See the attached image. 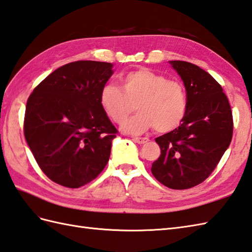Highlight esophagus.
Instances as JSON below:
<instances>
[{
    "label": "esophagus",
    "instance_id": "obj_1",
    "mask_svg": "<svg viewBox=\"0 0 252 252\" xmlns=\"http://www.w3.org/2000/svg\"><path fill=\"white\" fill-rule=\"evenodd\" d=\"M133 140H134V142H135L136 144L143 145V144H145V143L149 142V138H147V137H134Z\"/></svg>",
    "mask_w": 252,
    "mask_h": 252
}]
</instances>
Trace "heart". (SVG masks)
I'll use <instances>...</instances> for the list:
<instances>
[{
  "instance_id": "obj_1",
  "label": "heart",
  "mask_w": 252,
  "mask_h": 252,
  "mask_svg": "<svg viewBox=\"0 0 252 252\" xmlns=\"http://www.w3.org/2000/svg\"><path fill=\"white\" fill-rule=\"evenodd\" d=\"M120 90L106 84L99 92V104L103 112L115 124H122L130 115L134 105L137 114L121 126L128 134H142L155 126L160 133L175 130L183 122L188 97L179 80L140 68L122 76Z\"/></svg>"
}]
</instances>
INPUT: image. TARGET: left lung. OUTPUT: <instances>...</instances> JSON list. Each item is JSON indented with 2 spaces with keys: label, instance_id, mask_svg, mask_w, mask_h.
<instances>
[{
  "label": "left lung",
  "instance_id": "1",
  "mask_svg": "<svg viewBox=\"0 0 252 252\" xmlns=\"http://www.w3.org/2000/svg\"><path fill=\"white\" fill-rule=\"evenodd\" d=\"M180 76L188 108L178 127L156 138L161 155L151 173L158 181L175 190L203 183L229 148L233 134L232 110L222 87L200 66L186 61H169Z\"/></svg>",
  "mask_w": 252,
  "mask_h": 252
}]
</instances>
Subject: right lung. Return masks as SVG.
Returning <instances> with one entry per match:
<instances>
[{
    "instance_id": "right-lung-1",
    "label": "right lung",
    "mask_w": 252,
    "mask_h": 252,
    "mask_svg": "<svg viewBox=\"0 0 252 252\" xmlns=\"http://www.w3.org/2000/svg\"><path fill=\"white\" fill-rule=\"evenodd\" d=\"M113 64L76 61L40 83L29 97L25 137L40 169L52 181L79 188L106 166L117 130L99 104Z\"/></svg>"
}]
</instances>
